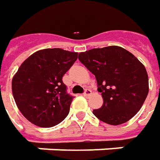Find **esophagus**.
<instances>
[{
    "label": "esophagus",
    "instance_id": "34e87169",
    "mask_svg": "<svg viewBox=\"0 0 160 160\" xmlns=\"http://www.w3.org/2000/svg\"><path fill=\"white\" fill-rule=\"evenodd\" d=\"M83 94L84 97H88V96H90L91 94H92V91H91L90 89H85L84 90V92H83Z\"/></svg>",
    "mask_w": 160,
    "mask_h": 160
}]
</instances>
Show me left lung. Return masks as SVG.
Masks as SVG:
<instances>
[{"label":"left lung","mask_w":160,"mask_h":160,"mask_svg":"<svg viewBox=\"0 0 160 160\" xmlns=\"http://www.w3.org/2000/svg\"><path fill=\"white\" fill-rule=\"evenodd\" d=\"M78 58L95 76L102 92L103 105L93 110L96 118L118 126L136 115L149 92L148 74L138 58L119 46L92 49Z\"/></svg>","instance_id":"1"}]
</instances>
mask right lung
Listing matches in <instances>:
<instances>
[{
    "label": "right lung",
    "mask_w": 160,
    "mask_h": 160,
    "mask_svg": "<svg viewBox=\"0 0 160 160\" xmlns=\"http://www.w3.org/2000/svg\"><path fill=\"white\" fill-rule=\"evenodd\" d=\"M77 52L59 48L41 50L28 57L12 79V93L23 116L40 127L57 126L67 118L73 96L62 77Z\"/></svg>",
    "instance_id": "add662e5"
}]
</instances>
